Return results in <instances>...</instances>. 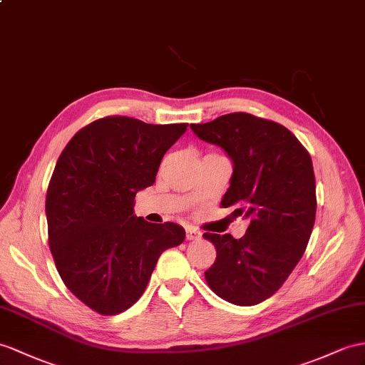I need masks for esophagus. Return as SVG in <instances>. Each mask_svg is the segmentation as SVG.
<instances>
[{
  "mask_svg": "<svg viewBox=\"0 0 365 365\" xmlns=\"http://www.w3.org/2000/svg\"><path fill=\"white\" fill-rule=\"evenodd\" d=\"M200 237H201V232L195 227L185 229V238H187V240H198Z\"/></svg>",
  "mask_w": 365,
  "mask_h": 365,
  "instance_id": "1",
  "label": "esophagus"
}]
</instances>
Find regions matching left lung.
I'll list each match as a JSON object with an SVG mask.
<instances>
[{
    "label": "left lung",
    "instance_id": "1",
    "mask_svg": "<svg viewBox=\"0 0 365 365\" xmlns=\"http://www.w3.org/2000/svg\"><path fill=\"white\" fill-rule=\"evenodd\" d=\"M201 140L218 145L234 165L221 206L250 221L246 234H209L217 259L204 272L207 285L230 304L251 307L271 297L304 255L316 218L311 156L277 122L247 113L192 123Z\"/></svg>",
    "mask_w": 365,
    "mask_h": 365
}]
</instances>
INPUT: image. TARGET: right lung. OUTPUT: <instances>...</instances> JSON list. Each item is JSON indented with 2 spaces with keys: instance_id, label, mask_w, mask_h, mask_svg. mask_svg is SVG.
I'll return each instance as SVG.
<instances>
[{
  "instance_id": "obj_1",
  "label": "right lung",
  "mask_w": 365,
  "mask_h": 365,
  "mask_svg": "<svg viewBox=\"0 0 365 365\" xmlns=\"http://www.w3.org/2000/svg\"><path fill=\"white\" fill-rule=\"evenodd\" d=\"M185 130L108 115L77 131L58 156L46 193L49 247L66 288L96 313L136 304L159 255L184 242L180 225L148 223L133 206Z\"/></svg>"
}]
</instances>
